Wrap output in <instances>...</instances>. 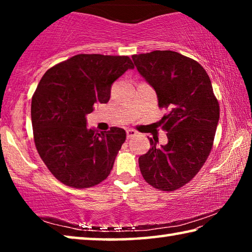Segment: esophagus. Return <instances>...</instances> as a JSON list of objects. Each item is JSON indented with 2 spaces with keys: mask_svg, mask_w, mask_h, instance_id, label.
Listing matches in <instances>:
<instances>
[{
  "mask_svg": "<svg viewBox=\"0 0 252 252\" xmlns=\"http://www.w3.org/2000/svg\"><path fill=\"white\" fill-rule=\"evenodd\" d=\"M136 134H138V132H136L133 129H127L126 130V136H127V138H132V136H135Z\"/></svg>",
  "mask_w": 252,
  "mask_h": 252,
  "instance_id": "34e87169",
  "label": "esophagus"
}]
</instances>
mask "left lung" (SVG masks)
<instances>
[{
	"label": "left lung",
	"instance_id": "8db88e82",
	"mask_svg": "<svg viewBox=\"0 0 252 252\" xmlns=\"http://www.w3.org/2000/svg\"><path fill=\"white\" fill-rule=\"evenodd\" d=\"M136 70L155 89L160 108L168 114L159 121L168 143L151 148L139 158L149 185L174 191L189 182L211 151L220 109L206 70L194 60L173 51L132 55Z\"/></svg>",
	"mask_w": 252,
	"mask_h": 252
}]
</instances>
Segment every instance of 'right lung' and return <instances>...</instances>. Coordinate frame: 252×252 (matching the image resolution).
I'll list each match as a JSON object with an SVG mask.
<instances>
[{
    "mask_svg": "<svg viewBox=\"0 0 252 252\" xmlns=\"http://www.w3.org/2000/svg\"><path fill=\"white\" fill-rule=\"evenodd\" d=\"M129 69V57L78 54L42 76L31 104L34 142L59 181L82 189L108 178L126 131L88 129L87 116L110 100L113 82Z\"/></svg>",
    "mask_w": 252,
    "mask_h": 252,
    "instance_id": "1",
    "label": "right lung"
}]
</instances>
